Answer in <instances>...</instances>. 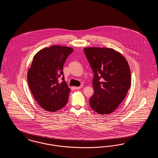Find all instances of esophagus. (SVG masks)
<instances>
[{
	"label": "esophagus",
	"instance_id": "obj_1",
	"mask_svg": "<svg viewBox=\"0 0 158 158\" xmlns=\"http://www.w3.org/2000/svg\"><path fill=\"white\" fill-rule=\"evenodd\" d=\"M82 86L83 85H81L80 86H75V87H74V88L75 89H81L82 88Z\"/></svg>",
	"mask_w": 158,
	"mask_h": 158
}]
</instances>
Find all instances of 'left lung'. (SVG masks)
Listing matches in <instances>:
<instances>
[{
  "mask_svg": "<svg viewBox=\"0 0 158 158\" xmlns=\"http://www.w3.org/2000/svg\"><path fill=\"white\" fill-rule=\"evenodd\" d=\"M84 52L94 73L91 108L101 114L113 113L126 97L131 86L127 61L111 48L86 47Z\"/></svg>",
  "mask_w": 158,
  "mask_h": 158,
  "instance_id": "obj_1",
  "label": "left lung"
}]
</instances>
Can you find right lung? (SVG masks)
Here are the masks:
<instances>
[{
    "label": "right lung",
    "mask_w": 158,
    "mask_h": 158,
    "mask_svg": "<svg viewBox=\"0 0 158 158\" xmlns=\"http://www.w3.org/2000/svg\"><path fill=\"white\" fill-rule=\"evenodd\" d=\"M73 51L69 47L53 45L41 49L33 57L28 83L34 98L47 111H57L68 102L70 89L64 81L63 68ZM61 77L63 82L60 84Z\"/></svg>",
    "instance_id": "obj_1"
}]
</instances>
